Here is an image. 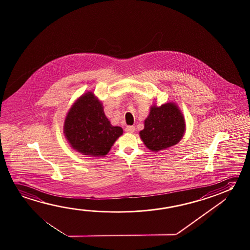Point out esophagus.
Returning <instances> with one entry per match:
<instances>
[{
    "instance_id": "esophagus-1",
    "label": "esophagus",
    "mask_w": 250,
    "mask_h": 250,
    "mask_svg": "<svg viewBox=\"0 0 250 250\" xmlns=\"http://www.w3.org/2000/svg\"><path fill=\"white\" fill-rule=\"evenodd\" d=\"M125 131L128 133H133L135 131V126H126Z\"/></svg>"
}]
</instances>
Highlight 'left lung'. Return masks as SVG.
<instances>
[{
	"label": "left lung",
	"mask_w": 250,
	"mask_h": 250,
	"mask_svg": "<svg viewBox=\"0 0 250 250\" xmlns=\"http://www.w3.org/2000/svg\"><path fill=\"white\" fill-rule=\"evenodd\" d=\"M185 131L184 115L175 103L169 102L160 106L151 105L139 136L150 151H159L179 143Z\"/></svg>",
	"instance_id": "1"
}]
</instances>
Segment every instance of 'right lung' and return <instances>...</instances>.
<instances>
[{"mask_svg": "<svg viewBox=\"0 0 250 250\" xmlns=\"http://www.w3.org/2000/svg\"><path fill=\"white\" fill-rule=\"evenodd\" d=\"M63 133L70 147L83 155H106L123 134L121 127L111 125L104 106L92 91L80 96L66 114Z\"/></svg>", "mask_w": 250, "mask_h": 250, "instance_id": "right-lung-1", "label": "right lung"}]
</instances>
